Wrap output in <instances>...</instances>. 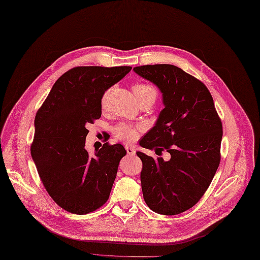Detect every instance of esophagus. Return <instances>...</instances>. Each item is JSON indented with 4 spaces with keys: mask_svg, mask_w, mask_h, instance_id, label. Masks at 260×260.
Returning <instances> with one entry per match:
<instances>
[{
    "mask_svg": "<svg viewBox=\"0 0 260 260\" xmlns=\"http://www.w3.org/2000/svg\"><path fill=\"white\" fill-rule=\"evenodd\" d=\"M126 151L129 155H133L135 154V151H137V149H135L134 147H130V146H126Z\"/></svg>",
    "mask_w": 260,
    "mask_h": 260,
    "instance_id": "34e87169",
    "label": "esophagus"
}]
</instances>
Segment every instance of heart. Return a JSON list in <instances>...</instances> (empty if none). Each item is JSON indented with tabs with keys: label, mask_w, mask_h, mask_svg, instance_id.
Listing matches in <instances>:
<instances>
[{
	"label": "heart",
	"mask_w": 260,
	"mask_h": 260,
	"mask_svg": "<svg viewBox=\"0 0 260 260\" xmlns=\"http://www.w3.org/2000/svg\"><path fill=\"white\" fill-rule=\"evenodd\" d=\"M133 91L135 93V96H137L138 100L145 96H151L153 100L155 101V98L157 96V91L154 88L153 85L148 84V83H137L133 85ZM108 97V92H106L103 96L102 103L105 105L106 101ZM143 130L141 126H132L130 123L126 122H121L119 125L115 126L113 129V133L115 135V138L119 141L126 142V143H133L135 140L138 139L139 133Z\"/></svg>",
	"instance_id": "obj_1"
}]
</instances>
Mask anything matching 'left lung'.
Returning a JSON list of instances; mask_svg holds the SVG:
<instances>
[{
  "mask_svg": "<svg viewBox=\"0 0 260 260\" xmlns=\"http://www.w3.org/2000/svg\"><path fill=\"white\" fill-rule=\"evenodd\" d=\"M163 93L165 108L140 145L170 159L137 152L143 162V196L150 209L178 215L198 203L220 164L222 122L206 85L171 64L133 69Z\"/></svg>",
  "mask_w": 260,
  "mask_h": 260,
  "instance_id": "1",
  "label": "left lung"
}]
</instances>
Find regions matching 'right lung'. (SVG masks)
<instances>
[{
    "label": "right lung",
    "instance_id": "obj_1",
    "mask_svg": "<svg viewBox=\"0 0 260 260\" xmlns=\"http://www.w3.org/2000/svg\"><path fill=\"white\" fill-rule=\"evenodd\" d=\"M131 69L73 68L58 78L36 114L31 157L46 191L67 212L85 215L109 199L127 151L120 144L105 143L90 154L86 127L101 118L105 92Z\"/></svg>",
    "mask_w": 260,
    "mask_h": 260
}]
</instances>
